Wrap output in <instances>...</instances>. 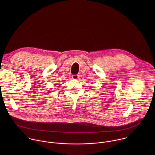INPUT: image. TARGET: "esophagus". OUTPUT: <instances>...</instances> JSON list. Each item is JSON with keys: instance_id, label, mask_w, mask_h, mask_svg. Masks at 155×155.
I'll return each mask as SVG.
<instances>
[{"instance_id": "esophagus-1", "label": "esophagus", "mask_w": 155, "mask_h": 155, "mask_svg": "<svg viewBox=\"0 0 155 155\" xmlns=\"http://www.w3.org/2000/svg\"><path fill=\"white\" fill-rule=\"evenodd\" d=\"M78 77H79V75H72V78L73 80H77L78 78Z\"/></svg>"}]
</instances>
